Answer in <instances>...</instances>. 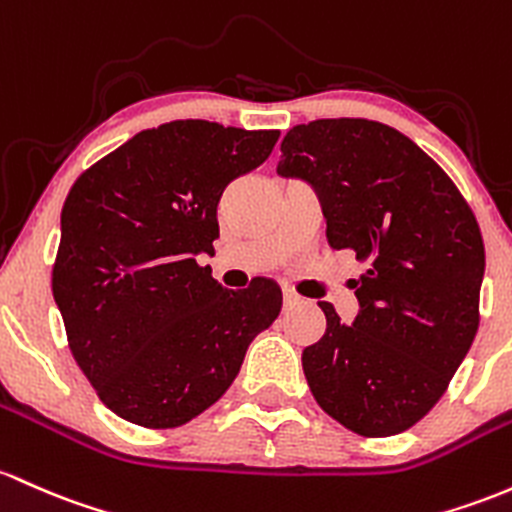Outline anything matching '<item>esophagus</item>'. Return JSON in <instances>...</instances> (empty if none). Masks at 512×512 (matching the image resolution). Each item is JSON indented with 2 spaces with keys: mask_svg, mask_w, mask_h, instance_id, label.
Wrapping results in <instances>:
<instances>
[{
  "mask_svg": "<svg viewBox=\"0 0 512 512\" xmlns=\"http://www.w3.org/2000/svg\"><path fill=\"white\" fill-rule=\"evenodd\" d=\"M301 301V296L296 294L294 289H289V286H284V306L289 308V306H296V303Z\"/></svg>",
  "mask_w": 512,
  "mask_h": 512,
  "instance_id": "34e87169",
  "label": "esophagus"
}]
</instances>
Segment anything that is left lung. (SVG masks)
<instances>
[{"mask_svg": "<svg viewBox=\"0 0 512 512\" xmlns=\"http://www.w3.org/2000/svg\"><path fill=\"white\" fill-rule=\"evenodd\" d=\"M277 174L306 182L328 245L369 265L352 325L318 303L325 335L301 355L313 398L357 435H398L440 401L479 330L486 255L474 213L411 138L367 119L294 126Z\"/></svg>", "mask_w": 512, "mask_h": 512, "instance_id": "obj_1", "label": "left lung"}]
</instances>
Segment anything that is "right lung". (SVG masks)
<instances>
[{"label":"right lung","mask_w":512,"mask_h":512,"mask_svg":"<svg viewBox=\"0 0 512 512\" xmlns=\"http://www.w3.org/2000/svg\"><path fill=\"white\" fill-rule=\"evenodd\" d=\"M277 138L162 123L101 157L67 194L53 296L72 357L128 423L177 428L204 413L282 311L272 279L233 291L196 260L213 255L223 189L260 167Z\"/></svg>","instance_id":"1"}]
</instances>
